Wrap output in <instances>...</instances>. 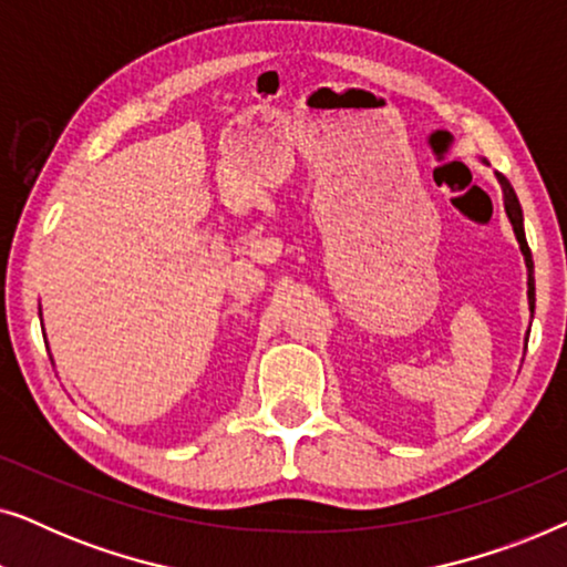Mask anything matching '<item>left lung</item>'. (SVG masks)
<instances>
[{
  "label": "left lung",
  "instance_id": "8db88e82",
  "mask_svg": "<svg viewBox=\"0 0 567 567\" xmlns=\"http://www.w3.org/2000/svg\"><path fill=\"white\" fill-rule=\"evenodd\" d=\"M498 177L501 188H503V204H506V214L511 224H514V231H516V239H518V247H522L524 252V260H526V268H529V307H532V315H534V260H532V250L529 245H526V235H524V216H522V206H518V198L514 188H511V183L503 177L501 173H495Z\"/></svg>",
  "mask_w": 567,
  "mask_h": 567
}]
</instances>
